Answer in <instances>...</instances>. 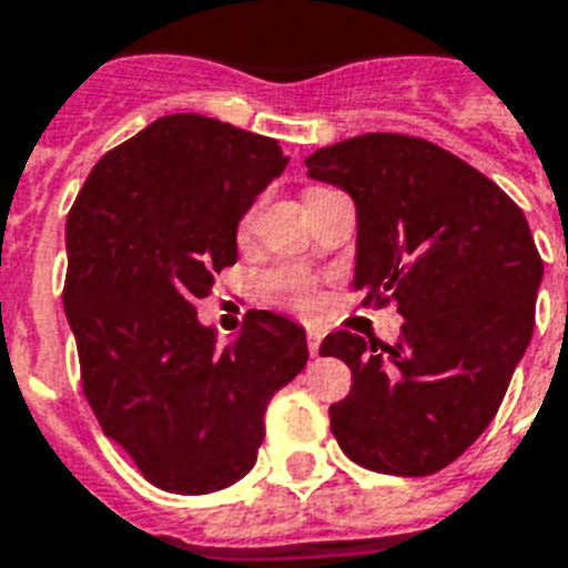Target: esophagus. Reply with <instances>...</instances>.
I'll list each match as a JSON object with an SVG mask.
<instances>
[{"mask_svg": "<svg viewBox=\"0 0 568 568\" xmlns=\"http://www.w3.org/2000/svg\"><path fill=\"white\" fill-rule=\"evenodd\" d=\"M306 345H310L312 356H318V351H321V333H318V329H310V336H306Z\"/></svg>", "mask_w": 568, "mask_h": 568, "instance_id": "esophagus-1", "label": "esophagus"}]
</instances>
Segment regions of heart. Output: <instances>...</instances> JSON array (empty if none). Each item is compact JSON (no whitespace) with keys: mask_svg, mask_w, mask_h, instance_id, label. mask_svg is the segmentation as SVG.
<instances>
[{"mask_svg":"<svg viewBox=\"0 0 568 568\" xmlns=\"http://www.w3.org/2000/svg\"><path fill=\"white\" fill-rule=\"evenodd\" d=\"M250 223H253V212L244 214L239 223V235H247ZM262 292H265L267 301L280 303V306H288V310L297 312H312L315 310V285H312L310 274H303L297 267H280V271H271V274L262 280Z\"/></svg>","mask_w":568,"mask_h":568,"instance_id":"b5f03b06","label":"heart"}]
</instances>
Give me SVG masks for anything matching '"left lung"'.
<instances>
[{"label":"left lung","instance_id":"8db88e82","mask_svg":"<svg viewBox=\"0 0 568 568\" xmlns=\"http://www.w3.org/2000/svg\"><path fill=\"white\" fill-rule=\"evenodd\" d=\"M356 203L354 288L397 303V345L351 329L321 354L351 368L329 406L347 457L379 475L450 466L498 413L534 336L542 258L525 214L493 180L424 138L372 132L306 159Z\"/></svg>","mask_w":568,"mask_h":568}]
</instances>
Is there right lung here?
<instances>
[{"label":"right lung","instance_id":"right-lung-1","mask_svg":"<svg viewBox=\"0 0 568 568\" xmlns=\"http://www.w3.org/2000/svg\"><path fill=\"white\" fill-rule=\"evenodd\" d=\"M274 138L168 114L97 162L67 214L64 312L102 433L164 493L226 489L256 466L271 397L306 329L250 312L223 351L194 303L235 265V232L285 171Z\"/></svg>","mask_w":568,"mask_h":568}]
</instances>
